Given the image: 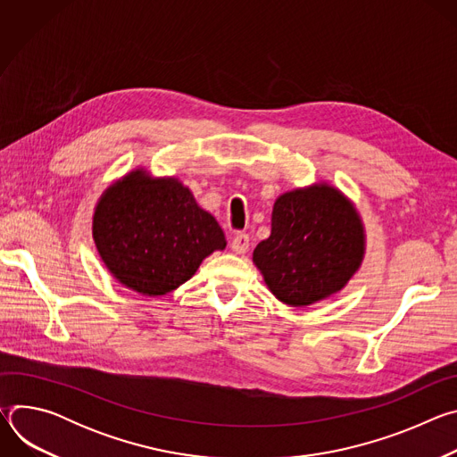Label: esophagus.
I'll use <instances>...</instances> for the list:
<instances>
[{"label":"esophagus","mask_w":457,"mask_h":457,"mask_svg":"<svg viewBox=\"0 0 457 457\" xmlns=\"http://www.w3.org/2000/svg\"><path fill=\"white\" fill-rule=\"evenodd\" d=\"M231 249L237 253V254H242L249 249V235L245 233H237L231 240Z\"/></svg>","instance_id":"1"}]
</instances>
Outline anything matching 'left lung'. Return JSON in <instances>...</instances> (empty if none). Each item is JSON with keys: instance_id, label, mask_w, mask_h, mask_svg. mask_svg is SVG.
<instances>
[{"instance_id": "8db88e82", "label": "left lung", "mask_w": 457, "mask_h": 457, "mask_svg": "<svg viewBox=\"0 0 457 457\" xmlns=\"http://www.w3.org/2000/svg\"><path fill=\"white\" fill-rule=\"evenodd\" d=\"M363 228L356 210L329 186L282 195L271 235L253 251L271 293L302 307L340 291L360 268Z\"/></svg>"}]
</instances>
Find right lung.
Returning <instances> with one entry per match:
<instances>
[{"label":"right lung","mask_w":457,"mask_h":457,"mask_svg":"<svg viewBox=\"0 0 457 457\" xmlns=\"http://www.w3.org/2000/svg\"><path fill=\"white\" fill-rule=\"evenodd\" d=\"M94 240L113 277L148 296L177 289L210 253L226 247L222 228L187 187L143 171L106 189L94 215Z\"/></svg>","instance_id":"obj_1"}]
</instances>
